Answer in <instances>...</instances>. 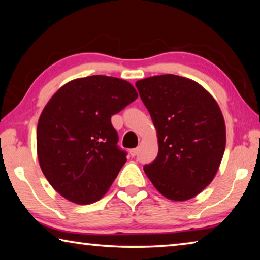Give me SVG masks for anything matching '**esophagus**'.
<instances>
[{"label": "esophagus", "instance_id": "esophagus-1", "mask_svg": "<svg viewBox=\"0 0 260 260\" xmlns=\"http://www.w3.org/2000/svg\"><path fill=\"white\" fill-rule=\"evenodd\" d=\"M129 153H131V156L132 157H135L136 155H138V149H131V150H129Z\"/></svg>", "mask_w": 260, "mask_h": 260}]
</instances>
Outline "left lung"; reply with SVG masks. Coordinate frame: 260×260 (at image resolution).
<instances>
[{
    "mask_svg": "<svg viewBox=\"0 0 260 260\" xmlns=\"http://www.w3.org/2000/svg\"><path fill=\"white\" fill-rule=\"evenodd\" d=\"M158 138L156 159L143 170L166 199L190 200L212 181L226 147L218 103L200 83L162 74L136 81Z\"/></svg>",
    "mask_w": 260,
    "mask_h": 260,
    "instance_id": "8db88e82",
    "label": "left lung"
}]
</instances>
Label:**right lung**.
<instances>
[{
    "label": "right lung",
    "mask_w": 260,
    "mask_h": 260,
    "mask_svg": "<svg viewBox=\"0 0 260 260\" xmlns=\"http://www.w3.org/2000/svg\"><path fill=\"white\" fill-rule=\"evenodd\" d=\"M138 99L128 81L91 76L65 83L43 109L37 150L55 190L77 204L99 201L125 164L111 117Z\"/></svg>",
    "instance_id": "right-lung-1"
}]
</instances>
